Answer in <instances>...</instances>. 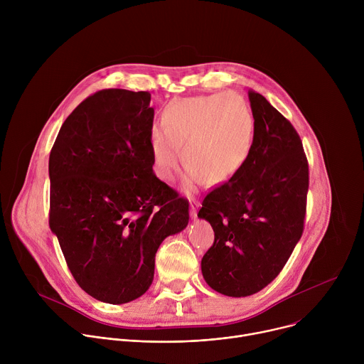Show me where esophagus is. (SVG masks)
Segmentation results:
<instances>
[{
	"instance_id": "1",
	"label": "esophagus",
	"mask_w": 364,
	"mask_h": 364,
	"mask_svg": "<svg viewBox=\"0 0 364 364\" xmlns=\"http://www.w3.org/2000/svg\"><path fill=\"white\" fill-rule=\"evenodd\" d=\"M198 207H200V203H198L197 200H190V216H191V218H196V216H197Z\"/></svg>"
}]
</instances>
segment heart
I'll list each match as a JSON object with an SVG mask.
<instances>
[{
	"label": "heart",
	"instance_id": "obj_1",
	"mask_svg": "<svg viewBox=\"0 0 364 364\" xmlns=\"http://www.w3.org/2000/svg\"><path fill=\"white\" fill-rule=\"evenodd\" d=\"M161 127L149 132L154 173L163 181L174 180L181 150L188 168L186 190H193L203 180L222 184L232 178L247 160L253 142L250 109L236 93L176 102L163 112Z\"/></svg>",
	"mask_w": 364,
	"mask_h": 364
}]
</instances>
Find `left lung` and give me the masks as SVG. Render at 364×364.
I'll use <instances>...</instances> for the list:
<instances>
[{
  "label": "left lung",
  "mask_w": 364,
  "mask_h": 364,
  "mask_svg": "<svg viewBox=\"0 0 364 364\" xmlns=\"http://www.w3.org/2000/svg\"><path fill=\"white\" fill-rule=\"evenodd\" d=\"M253 142L240 170L207 194L198 212L215 230L201 272L215 291L247 296L264 289L285 267L302 236L308 161L292 124L249 90Z\"/></svg>",
  "instance_id": "obj_1"
}]
</instances>
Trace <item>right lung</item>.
Masks as SVG:
<instances>
[{
    "label": "right lung",
    "instance_id": "right-lung-1",
    "mask_svg": "<svg viewBox=\"0 0 364 364\" xmlns=\"http://www.w3.org/2000/svg\"><path fill=\"white\" fill-rule=\"evenodd\" d=\"M149 92L103 89L68 117L48 159V225L90 296L146 292L161 242L188 223V201L152 171Z\"/></svg>",
    "mask_w": 364,
    "mask_h": 364
}]
</instances>
